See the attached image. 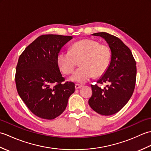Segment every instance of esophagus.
Here are the masks:
<instances>
[{"instance_id": "34e87169", "label": "esophagus", "mask_w": 151, "mask_h": 151, "mask_svg": "<svg viewBox=\"0 0 151 151\" xmlns=\"http://www.w3.org/2000/svg\"><path fill=\"white\" fill-rule=\"evenodd\" d=\"M82 87V85H80V84H75V88H76V89H80V88H81Z\"/></svg>"}]
</instances>
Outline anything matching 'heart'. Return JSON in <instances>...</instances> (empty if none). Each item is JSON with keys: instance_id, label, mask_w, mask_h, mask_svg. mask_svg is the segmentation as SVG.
I'll return each instance as SVG.
<instances>
[{"instance_id": "heart-1", "label": "heart", "mask_w": 151, "mask_h": 151, "mask_svg": "<svg viewBox=\"0 0 151 151\" xmlns=\"http://www.w3.org/2000/svg\"><path fill=\"white\" fill-rule=\"evenodd\" d=\"M110 47L91 39H84L73 43L69 51H62L57 62L60 70L65 75L71 74L78 62L81 67L73 73L70 80L84 84L93 76L99 77L106 71L111 62Z\"/></svg>"}]
</instances>
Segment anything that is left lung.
I'll return each mask as SVG.
<instances>
[{
  "label": "left lung",
  "mask_w": 151,
  "mask_h": 151,
  "mask_svg": "<svg viewBox=\"0 0 151 151\" xmlns=\"http://www.w3.org/2000/svg\"><path fill=\"white\" fill-rule=\"evenodd\" d=\"M93 36H101L111 50V62L104 75L97 82L99 85L107 84L102 89L91 85L92 95L89 99L90 107L102 115L116 114L132 97L136 81V63L130 49L119 38L106 32Z\"/></svg>",
  "instance_id": "obj_1"
}]
</instances>
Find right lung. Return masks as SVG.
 Instances as JSON below:
<instances>
[{
  "label": "right lung",
  "instance_id": "add662e5",
  "mask_svg": "<svg viewBox=\"0 0 151 151\" xmlns=\"http://www.w3.org/2000/svg\"><path fill=\"white\" fill-rule=\"evenodd\" d=\"M72 38L41 35L19 58L15 73L18 94L28 108L40 118L50 120L59 116L75 92L73 82H64L57 62L62 47Z\"/></svg>",
  "mask_w": 151,
  "mask_h": 151
}]
</instances>
